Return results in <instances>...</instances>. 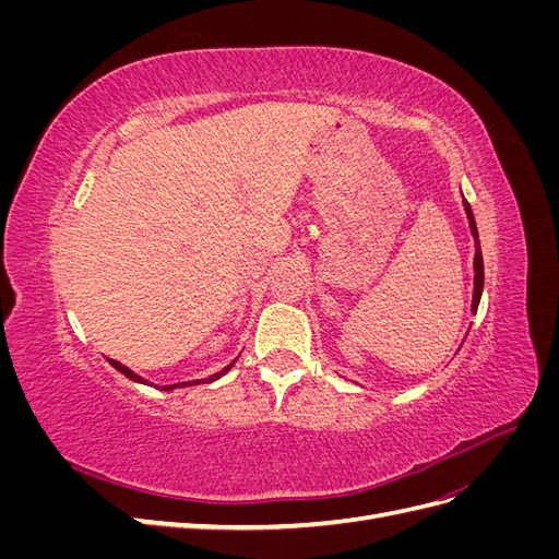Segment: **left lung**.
Here are the masks:
<instances>
[{
    "label": "left lung",
    "mask_w": 559,
    "mask_h": 559,
    "mask_svg": "<svg viewBox=\"0 0 559 559\" xmlns=\"http://www.w3.org/2000/svg\"><path fill=\"white\" fill-rule=\"evenodd\" d=\"M464 212L468 218V228L473 235V242H476V253H473V300H471V312L476 314L480 306V296H483V284H485V270H483V251H480V240H478V228H476V218H473L471 205L464 200Z\"/></svg>",
    "instance_id": "8db88e82"
}]
</instances>
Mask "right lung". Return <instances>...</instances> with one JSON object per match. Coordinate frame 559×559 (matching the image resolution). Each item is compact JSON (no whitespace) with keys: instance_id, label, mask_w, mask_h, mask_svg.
Returning a JSON list of instances; mask_svg holds the SVG:
<instances>
[{"instance_id":"right-lung-1","label":"right lung","mask_w":559,"mask_h":559,"mask_svg":"<svg viewBox=\"0 0 559 559\" xmlns=\"http://www.w3.org/2000/svg\"><path fill=\"white\" fill-rule=\"evenodd\" d=\"M235 361H238V359H233L226 368H222V370H218V373H214V376H210V378H205V380H202V382H214V380H218V378H222V376H226L228 373V370L235 366ZM109 364L118 370V373H123L126 378H130L132 382H140V384H148V380H144L142 376H138V373H134V370H130L128 366H123L121 361H116V359H109ZM191 384H200V380H193V382H177V384H165L163 386V392H173V389H177V386H191Z\"/></svg>"}]
</instances>
